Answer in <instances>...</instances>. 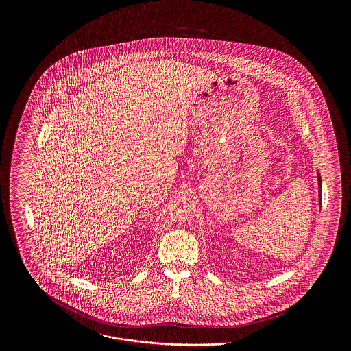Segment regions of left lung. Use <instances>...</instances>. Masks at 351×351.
Returning <instances> with one entry per match:
<instances>
[{"label":"left lung","instance_id":"1","mask_svg":"<svg viewBox=\"0 0 351 351\" xmlns=\"http://www.w3.org/2000/svg\"><path fill=\"white\" fill-rule=\"evenodd\" d=\"M317 186H319V204H322V180H320V174L317 173Z\"/></svg>","mask_w":351,"mask_h":351}]
</instances>
